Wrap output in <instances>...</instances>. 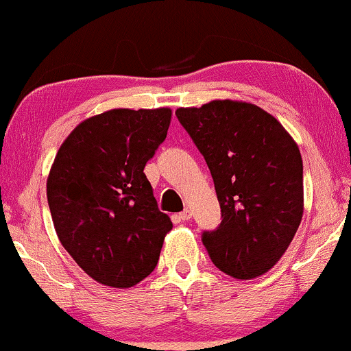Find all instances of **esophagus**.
<instances>
[{"mask_svg":"<svg viewBox=\"0 0 351 351\" xmlns=\"http://www.w3.org/2000/svg\"><path fill=\"white\" fill-rule=\"evenodd\" d=\"M178 219H180L181 222L189 221V219H191V210L186 209V210H183V213H180V214H178Z\"/></svg>","mask_w":351,"mask_h":351,"instance_id":"obj_1","label":"esophagus"}]
</instances>
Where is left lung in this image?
<instances>
[{"label": "left lung", "instance_id": "obj_1", "mask_svg": "<svg viewBox=\"0 0 351 351\" xmlns=\"http://www.w3.org/2000/svg\"><path fill=\"white\" fill-rule=\"evenodd\" d=\"M208 163L222 222L202 232L216 267L252 280L280 261L304 213L298 143L271 114L243 101L216 99L176 109Z\"/></svg>", "mask_w": 351, "mask_h": 351}]
</instances>
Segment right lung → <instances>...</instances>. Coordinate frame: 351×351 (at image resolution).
Listing matches in <instances>:
<instances>
[{
	"label": "right lung",
	"instance_id": "right-lung-1",
	"mask_svg": "<svg viewBox=\"0 0 351 351\" xmlns=\"http://www.w3.org/2000/svg\"><path fill=\"white\" fill-rule=\"evenodd\" d=\"M171 109H111L83 121L47 180L55 232L95 281L132 288L154 271L173 223L143 168L167 138Z\"/></svg>",
	"mask_w": 351,
	"mask_h": 351
}]
</instances>
